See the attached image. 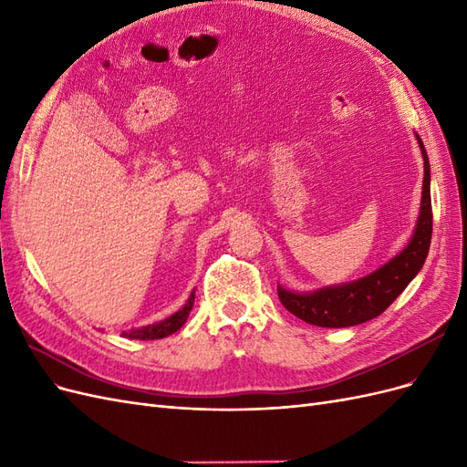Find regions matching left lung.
<instances>
[{
    "instance_id": "left-lung-1",
    "label": "left lung",
    "mask_w": 467,
    "mask_h": 467,
    "mask_svg": "<svg viewBox=\"0 0 467 467\" xmlns=\"http://www.w3.org/2000/svg\"><path fill=\"white\" fill-rule=\"evenodd\" d=\"M417 142L425 161L420 212L407 247L378 271L347 285L325 286L314 292H290L278 286V298L290 314L317 327H350L384 314L425 265L432 237L431 165L422 140Z\"/></svg>"
}]
</instances>
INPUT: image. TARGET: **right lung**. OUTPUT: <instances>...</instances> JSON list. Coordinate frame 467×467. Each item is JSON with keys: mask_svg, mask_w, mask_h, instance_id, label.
I'll return each mask as SVG.
<instances>
[{"mask_svg": "<svg viewBox=\"0 0 467 467\" xmlns=\"http://www.w3.org/2000/svg\"><path fill=\"white\" fill-rule=\"evenodd\" d=\"M194 304V292H191L187 304L182 306L179 312H175L173 316H169L163 321L146 325V327H138V329H130V331H122V337L126 338H140V341H153V338H163L167 335H171L175 331H179L182 325H185L191 309Z\"/></svg>", "mask_w": 467, "mask_h": 467, "instance_id": "1", "label": "right lung"}]
</instances>
